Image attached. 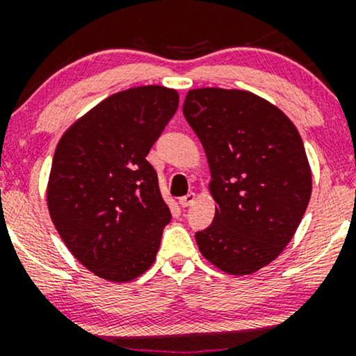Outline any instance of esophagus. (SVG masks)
Here are the masks:
<instances>
[{
    "mask_svg": "<svg viewBox=\"0 0 356 356\" xmlns=\"http://www.w3.org/2000/svg\"><path fill=\"white\" fill-rule=\"evenodd\" d=\"M194 201H195V194L194 192H189V194H186L184 197L179 199V204H181V207H189L194 204Z\"/></svg>",
    "mask_w": 356,
    "mask_h": 356,
    "instance_id": "34e87169",
    "label": "esophagus"
}]
</instances>
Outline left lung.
<instances>
[{
  "label": "left lung",
  "instance_id": "left-lung-1",
  "mask_svg": "<svg viewBox=\"0 0 356 356\" xmlns=\"http://www.w3.org/2000/svg\"><path fill=\"white\" fill-rule=\"evenodd\" d=\"M184 117L199 137L218 207L195 241L227 275L259 271L293 239L312 197V169L295 124L246 90L195 88Z\"/></svg>",
  "mask_w": 356,
  "mask_h": 356
}]
</instances>
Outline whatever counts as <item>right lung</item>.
Segmentation results:
<instances>
[{
	"instance_id": "obj_1",
	"label": "right lung",
	"mask_w": 356,
	"mask_h": 356,
	"mask_svg": "<svg viewBox=\"0 0 356 356\" xmlns=\"http://www.w3.org/2000/svg\"><path fill=\"white\" fill-rule=\"evenodd\" d=\"M179 93L145 85L113 93L68 127L47 186L50 218L88 271L127 283L154 264L170 211L147 154Z\"/></svg>"
}]
</instances>
